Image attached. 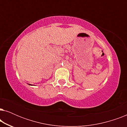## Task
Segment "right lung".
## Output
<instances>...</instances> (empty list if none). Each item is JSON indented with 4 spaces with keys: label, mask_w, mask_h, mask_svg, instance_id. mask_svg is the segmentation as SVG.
Wrapping results in <instances>:
<instances>
[{
    "label": "right lung",
    "mask_w": 127,
    "mask_h": 127,
    "mask_svg": "<svg viewBox=\"0 0 127 127\" xmlns=\"http://www.w3.org/2000/svg\"><path fill=\"white\" fill-rule=\"evenodd\" d=\"M29 85H31V84H29Z\"/></svg>",
    "instance_id": "obj_1"
}]
</instances>
